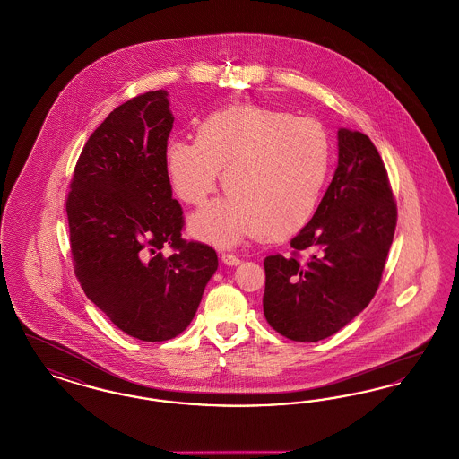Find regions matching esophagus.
<instances>
[{
	"label": "esophagus",
	"instance_id": "1",
	"mask_svg": "<svg viewBox=\"0 0 459 459\" xmlns=\"http://www.w3.org/2000/svg\"><path fill=\"white\" fill-rule=\"evenodd\" d=\"M221 260H222L226 265H238L239 264L238 257L233 255V254H222Z\"/></svg>",
	"mask_w": 459,
	"mask_h": 459
}]
</instances>
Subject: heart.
Returning a JSON list of instances; mask_svg holds the SVG:
<instances>
[{
  "label": "heart",
  "mask_w": 459,
  "mask_h": 459,
  "mask_svg": "<svg viewBox=\"0 0 459 459\" xmlns=\"http://www.w3.org/2000/svg\"><path fill=\"white\" fill-rule=\"evenodd\" d=\"M329 158L319 121L255 104L216 111L200 121L195 140L173 137L164 149L168 179L188 205H202L222 173L230 195L188 221L195 237L221 247L303 230L317 211Z\"/></svg>",
  "instance_id": "b5f03b06"
}]
</instances>
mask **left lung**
I'll return each mask as SVG.
<instances>
[{
    "label": "left lung",
    "mask_w": 459,
    "mask_h": 459,
    "mask_svg": "<svg viewBox=\"0 0 459 459\" xmlns=\"http://www.w3.org/2000/svg\"><path fill=\"white\" fill-rule=\"evenodd\" d=\"M396 202L367 135L338 130V168L310 222L291 239L293 257L264 260V316L291 341L329 338L374 299L396 230ZM315 254L301 261L298 252Z\"/></svg>",
    "instance_id": "left-lung-1"
}]
</instances>
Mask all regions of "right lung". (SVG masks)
Masks as SVG:
<instances>
[{
    "mask_svg": "<svg viewBox=\"0 0 459 459\" xmlns=\"http://www.w3.org/2000/svg\"><path fill=\"white\" fill-rule=\"evenodd\" d=\"M164 89L123 102L82 149L66 216L87 299L132 338H177L218 271L214 248L181 238L164 149L175 117ZM169 246L176 254L161 255Z\"/></svg>",
    "mask_w": 459,
    "mask_h": 459,
    "instance_id": "1",
    "label": "right lung"
}]
</instances>
